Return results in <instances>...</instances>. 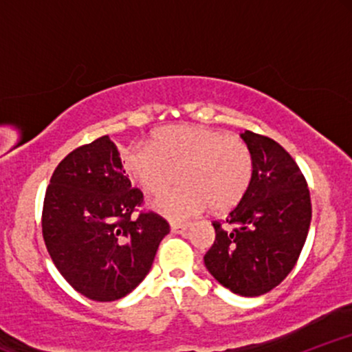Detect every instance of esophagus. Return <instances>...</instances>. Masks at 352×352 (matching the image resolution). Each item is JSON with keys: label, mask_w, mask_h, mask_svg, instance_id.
<instances>
[{"label": "esophagus", "mask_w": 352, "mask_h": 352, "mask_svg": "<svg viewBox=\"0 0 352 352\" xmlns=\"http://www.w3.org/2000/svg\"><path fill=\"white\" fill-rule=\"evenodd\" d=\"M170 228H172V232L182 233V232H185V230L188 228V223H177V221H172Z\"/></svg>", "instance_id": "1"}]
</instances>
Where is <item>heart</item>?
<instances>
[{
	"label": "heart",
	"mask_w": 352,
	"mask_h": 352,
	"mask_svg": "<svg viewBox=\"0 0 352 352\" xmlns=\"http://www.w3.org/2000/svg\"><path fill=\"white\" fill-rule=\"evenodd\" d=\"M124 170L148 195H164L177 180L184 187L153 201V208L185 218L210 205L215 213L235 208L253 179L248 145L220 129L195 124L167 125L153 132L151 147L122 155Z\"/></svg>",
	"instance_id": "1"
}]
</instances>
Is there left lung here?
Wrapping results in <instances>:
<instances>
[{
    "instance_id": "8db88e82",
    "label": "left lung",
    "mask_w": 352,
    "mask_h": 352,
    "mask_svg": "<svg viewBox=\"0 0 352 352\" xmlns=\"http://www.w3.org/2000/svg\"><path fill=\"white\" fill-rule=\"evenodd\" d=\"M253 179L225 220L213 221L215 241L205 253L212 276L241 296L272 292L288 276L305 246L311 197L305 175L280 144L245 131Z\"/></svg>"
}]
</instances>
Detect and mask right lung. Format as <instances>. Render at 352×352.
Masks as SVG:
<instances>
[{"label": "right lung", "mask_w": 352, "mask_h": 352, "mask_svg": "<svg viewBox=\"0 0 352 352\" xmlns=\"http://www.w3.org/2000/svg\"><path fill=\"white\" fill-rule=\"evenodd\" d=\"M142 204L109 135L74 148L56 167L44 195L43 238L52 263L82 296L120 300L151 272L170 227L139 210Z\"/></svg>", "instance_id": "obj_1"}]
</instances>
